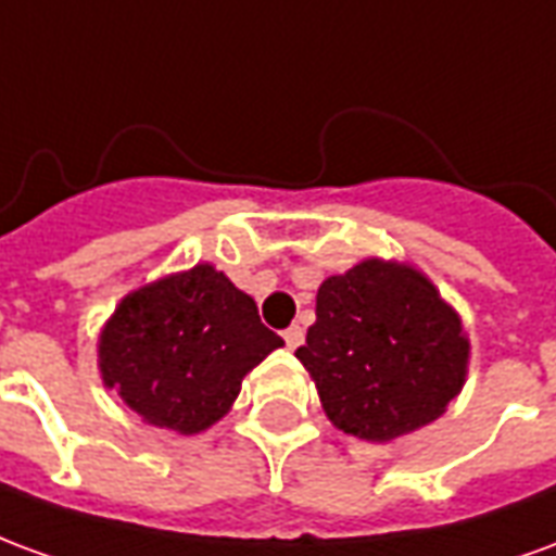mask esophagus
Listing matches in <instances>:
<instances>
[{"label": "esophagus", "mask_w": 556, "mask_h": 556, "mask_svg": "<svg viewBox=\"0 0 556 556\" xmlns=\"http://www.w3.org/2000/svg\"><path fill=\"white\" fill-rule=\"evenodd\" d=\"M282 339H286V345L294 351L298 345H303V330H301V327H289V330L282 333Z\"/></svg>", "instance_id": "34e87169"}]
</instances>
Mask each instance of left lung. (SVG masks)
I'll list each match as a JSON object with an SVG mask.
<instances>
[{
    "label": "left lung",
    "instance_id": "obj_1",
    "mask_svg": "<svg viewBox=\"0 0 556 556\" xmlns=\"http://www.w3.org/2000/svg\"><path fill=\"white\" fill-rule=\"evenodd\" d=\"M298 361L339 431L387 443L434 422L462 393L470 339L419 267L369 255L318 286Z\"/></svg>",
    "mask_w": 556,
    "mask_h": 556
}]
</instances>
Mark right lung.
I'll return each mask as SVG.
<instances>
[{
  "instance_id": "1",
  "label": "right lung",
  "mask_w": 556,
  "mask_h": 556,
  "mask_svg": "<svg viewBox=\"0 0 556 556\" xmlns=\"http://www.w3.org/2000/svg\"><path fill=\"white\" fill-rule=\"evenodd\" d=\"M279 345L253 298L202 262L122 298L101 327L98 369L142 422L199 434L229 414L243 378Z\"/></svg>"
}]
</instances>
